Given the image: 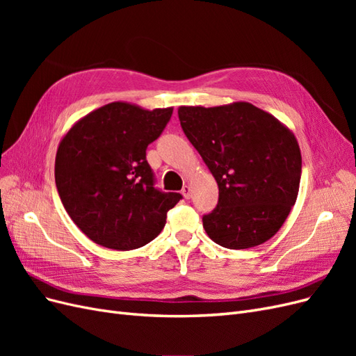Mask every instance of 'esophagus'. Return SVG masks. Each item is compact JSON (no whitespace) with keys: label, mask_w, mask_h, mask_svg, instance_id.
I'll return each mask as SVG.
<instances>
[{"label":"esophagus","mask_w":356,"mask_h":356,"mask_svg":"<svg viewBox=\"0 0 356 356\" xmlns=\"http://www.w3.org/2000/svg\"><path fill=\"white\" fill-rule=\"evenodd\" d=\"M182 196H184L186 199H190V197H191V187H190V186H184V187H182Z\"/></svg>","instance_id":"obj_1"}]
</instances>
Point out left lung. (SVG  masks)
<instances>
[{
	"instance_id": "1",
	"label": "left lung",
	"mask_w": 356,
	"mask_h": 356,
	"mask_svg": "<svg viewBox=\"0 0 356 356\" xmlns=\"http://www.w3.org/2000/svg\"><path fill=\"white\" fill-rule=\"evenodd\" d=\"M181 127L220 190L203 217L209 238L230 250L267 242L296 204L301 153L293 131L250 102L178 108Z\"/></svg>"
}]
</instances>
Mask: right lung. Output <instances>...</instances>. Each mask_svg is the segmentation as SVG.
<instances>
[{
	"instance_id": "1",
	"label": "right lung",
	"mask_w": 356,
	"mask_h": 356,
	"mask_svg": "<svg viewBox=\"0 0 356 356\" xmlns=\"http://www.w3.org/2000/svg\"><path fill=\"white\" fill-rule=\"evenodd\" d=\"M172 111L115 101L86 114L62 136L55 160L58 193L71 220L95 243L132 251L163 230L181 195L154 188L145 149Z\"/></svg>"
}]
</instances>
